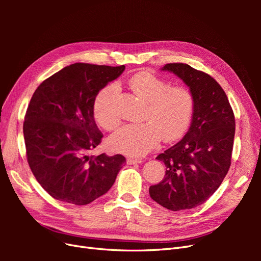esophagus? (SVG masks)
I'll return each instance as SVG.
<instances>
[{
    "mask_svg": "<svg viewBox=\"0 0 261 261\" xmlns=\"http://www.w3.org/2000/svg\"><path fill=\"white\" fill-rule=\"evenodd\" d=\"M126 162H127V164H137V163H141L143 161L140 159H135V158H127Z\"/></svg>",
    "mask_w": 261,
    "mask_h": 261,
    "instance_id": "34e87169",
    "label": "esophagus"
}]
</instances>
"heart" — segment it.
Masks as SVG:
<instances>
[{"label": "heart", "mask_w": 261, "mask_h": 261, "mask_svg": "<svg viewBox=\"0 0 261 261\" xmlns=\"http://www.w3.org/2000/svg\"><path fill=\"white\" fill-rule=\"evenodd\" d=\"M130 89L146 101L139 124H129L110 138L114 151L129 155H144L162 138L172 141L188 129L195 111V96L186 86L171 84L154 74L137 73L128 81ZM120 87L113 83L103 87L93 101V115L107 130H114L121 124L115 100Z\"/></svg>", "instance_id": "b5f03b06"}]
</instances>
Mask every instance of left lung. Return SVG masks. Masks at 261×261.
I'll return each mask as SVG.
<instances>
[{
  "label": "left lung",
  "mask_w": 261,
  "mask_h": 261,
  "mask_svg": "<svg viewBox=\"0 0 261 261\" xmlns=\"http://www.w3.org/2000/svg\"><path fill=\"white\" fill-rule=\"evenodd\" d=\"M162 69L177 75L195 96L191 127L155 158L167 169L160 183L149 187L155 202L179 211L203 203L222 183L231 167L235 117L222 87L210 75L184 63H169Z\"/></svg>",
  "instance_id": "obj_1"
}]
</instances>
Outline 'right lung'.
Segmentation results:
<instances>
[{
  "label": "right lung",
  "instance_id": "right-lung-1",
  "mask_svg": "<svg viewBox=\"0 0 261 261\" xmlns=\"http://www.w3.org/2000/svg\"><path fill=\"white\" fill-rule=\"evenodd\" d=\"M124 69L75 63L46 78L31 97L22 127L27 161L53 198L83 206L114 184L126 159L89 155L103 137L94 121L93 101Z\"/></svg>",
  "mask_w": 261,
  "mask_h": 261
}]
</instances>
